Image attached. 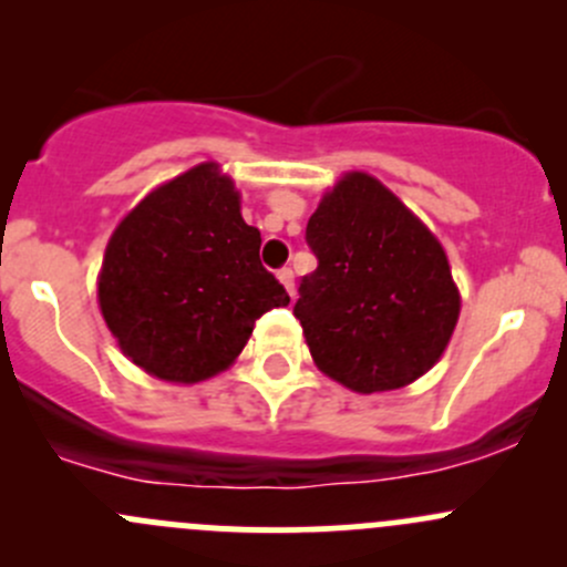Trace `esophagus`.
Segmentation results:
<instances>
[{
	"instance_id": "34e87169",
	"label": "esophagus",
	"mask_w": 567,
	"mask_h": 567,
	"mask_svg": "<svg viewBox=\"0 0 567 567\" xmlns=\"http://www.w3.org/2000/svg\"><path fill=\"white\" fill-rule=\"evenodd\" d=\"M277 277H279V282L285 285V290H288V293L293 296V271H290V268L285 266V268H279Z\"/></svg>"
}]
</instances>
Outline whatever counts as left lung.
<instances>
[{
	"instance_id": "1",
	"label": "left lung",
	"mask_w": 567,
	"mask_h": 567,
	"mask_svg": "<svg viewBox=\"0 0 567 567\" xmlns=\"http://www.w3.org/2000/svg\"><path fill=\"white\" fill-rule=\"evenodd\" d=\"M318 268L293 316L329 379L362 394L400 390L439 362L461 296L431 230L375 177L348 173L307 221Z\"/></svg>"
}]
</instances>
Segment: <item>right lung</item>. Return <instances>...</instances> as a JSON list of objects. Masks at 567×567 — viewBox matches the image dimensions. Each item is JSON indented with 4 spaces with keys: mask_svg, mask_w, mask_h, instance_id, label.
Here are the masks:
<instances>
[{
    "mask_svg": "<svg viewBox=\"0 0 567 567\" xmlns=\"http://www.w3.org/2000/svg\"><path fill=\"white\" fill-rule=\"evenodd\" d=\"M104 320L134 364L197 384L236 362L255 320L290 296L260 262V230L216 164L153 188L109 238Z\"/></svg>",
    "mask_w": 567,
    "mask_h": 567,
    "instance_id": "1",
    "label": "right lung"
}]
</instances>
